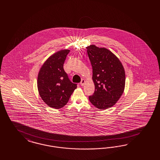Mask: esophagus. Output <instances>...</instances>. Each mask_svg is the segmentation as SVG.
Returning <instances> with one entry per match:
<instances>
[{
  "instance_id": "1",
  "label": "esophagus",
  "mask_w": 160,
  "mask_h": 160,
  "mask_svg": "<svg viewBox=\"0 0 160 160\" xmlns=\"http://www.w3.org/2000/svg\"><path fill=\"white\" fill-rule=\"evenodd\" d=\"M85 82H86V80H85L84 79H82V81H81V82H80V85H81L82 86H84V84H85Z\"/></svg>"
}]
</instances>
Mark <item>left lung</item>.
I'll use <instances>...</instances> for the list:
<instances>
[{"instance_id":"1","label":"left lung","mask_w":160,"mask_h":160,"mask_svg":"<svg viewBox=\"0 0 160 160\" xmlns=\"http://www.w3.org/2000/svg\"><path fill=\"white\" fill-rule=\"evenodd\" d=\"M87 52L92 68L95 91L89 100L98 109L113 106L124 92L126 74L120 60L107 48L92 44Z\"/></svg>"}]
</instances>
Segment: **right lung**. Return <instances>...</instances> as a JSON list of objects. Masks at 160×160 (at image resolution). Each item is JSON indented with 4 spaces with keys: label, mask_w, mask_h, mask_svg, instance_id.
Returning a JSON list of instances; mask_svg holds the SVG:
<instances>
[{
    "label": "right lung",
    "mask_w": 160,
    "mask_h": 160,
    "mask_svg": "<svg viewBox=\"0 0 160 160\" xmlns=\"http://www.w3.org/2000/svg\"><path fill=\"white\" fill-rule=\"evenodd\" d=\"M70 50H62L50 56L40 68L38 77V88L43 102L48 106L58 109L64 106L77 84L72 82L63 68Z\"/></svg>",
    "instance_id": "right-lung-1"
}]
</instances>
